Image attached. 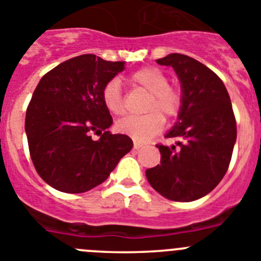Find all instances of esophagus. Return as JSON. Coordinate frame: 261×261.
I'll list each match as a JSON object with an SVG mask.
<instances>
[{
  "mask_svg": "<svg viewBox=\"0 0 261 261\" xmlns=\"http://www.w3.org/2000/svg\"><path fill=\"white\" fill-rule=\"evenodd\" d=\"M143 147V143H140V142H134V148H135V149H140V148Z\"/></svg>",
  "mask_w": 261,
  "mask_h": 261,
  "instance_id": "34e87169",
  "label": "esophagus"
}]
</instances>
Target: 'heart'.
Returning <instances> with one entry per match:
<instances>
[{"mask_svg":"<svg viewBox=\"0 0 261 261\" xmlns=\"http://www.w3.org/2000/svg\"><path fill=\"white\" fill-rule=\"evenodd\" d=\"M130 82L151 93L147 105L148 113L144 116L125 117L117 122L116 127L121 134L139 142H145L164 128L165 119L163 114L169 119L175 118L179 114L183 96L177 87L169 84L165 72L157 67L148 66L136 70L131 74ZM101 98L110 113L116 116L123 113L125 105L117 79H112L105 84L101 91Z\"/></svg>","mask_w":261,"mask_h":261,"instance_id":"1","label":"heart"}]
</instances>
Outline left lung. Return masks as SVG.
Wrapping results in <instances>:
<instances>
[{
	"label": "left lung",
	"mask_w": 261,
	"mask_h": 261,
	"mask_svg": "<svg viewBox=\"0 0 261 261\" xmlns=\"http://www.w3.org/2000/svg\"><path fill=\"white\" fill-rule=\"evenodd\" d=\"M157 63L175 70L183 102L177 123L165 135L177 144H157L161 161L145 175L169 200H198L221 182L231 160L237 122L230 96L217 74L189 56L171 53Z\"/></svg>",
	"instance_id": "obj_1"
}]
</instances>
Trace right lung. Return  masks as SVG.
I'll use <instances>...</instances> for the list:
<instances>
[{
    "mask_svg": "<svg viewBox=\"0 0 261 261\" xmlns=\"http://www.w3.org/2000/svg\"><path fill=\"white\" fill-rule=\"evenodd\" d=\"M123 67L125 62L82 55L40 79L24 128L37 174L53 189L67 194L88 191L107 180L131 151L127 135L108 131L113 118L101 98L105 84ZM91 132L100 133V139L92 141Z\"/></svg>",
    "mask_w": 261,
    "mask_h": 261,
    "instance_id": "obj_1",
    "label": "right lung"
}]
</instances>
